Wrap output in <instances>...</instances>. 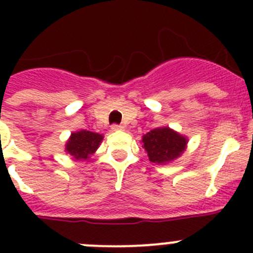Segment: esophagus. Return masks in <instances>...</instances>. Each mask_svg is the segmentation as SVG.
<instances>
[{
  "mask_svg": "<svg viewBox=\"0 0 253 253\" xmlns=\"http://www.w3.org/2000/svg\"><path fill=\"white\" fill-rule=\"evenodd\" d=\"M111 129H113L114 131H118V130H124V125H118V124H114L111 125Z\"/></svg>",
  "mask_w": 253,
  "mask_h": 253,
  "instance_id": "obj_1",
  "label": "esophagus"
}]
</instances>
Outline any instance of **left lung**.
Listing matches in <instances>:
<instances>
[{"mask_svg":"<svg viewBox=\"0 0 253 253\" xmlns=\"http://www.w3.org/2000/svg\"><path fill=\"white\" fill-rule=\"evenodd\" d=\"M140 142L151 162L167 165L182 156L189 138L169 126H160L144 134Z\"/></svg>","mask_w":253,"mask_h":253,"instance_id":"1","label":"left lung"}]
</instances>
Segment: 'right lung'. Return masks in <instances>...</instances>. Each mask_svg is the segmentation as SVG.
I'll return each instance as SVG.
<instances>
[{"label": "right lung", "instance_id": "right-lung-1", "mask_svg": "<svg viewBox=\"0 0 253 253\" xmlns=\"http://www.w3.org/2000/svg\"><path fill=\"white\" fill-rule=\"evenodd\" d=\"M104 135L88 130H78L71 133V137L66 142V153L72 156L77 161H86L97 151Z\"/></svg>", "mask_w": 253, "mask_h": 253}]
</instances>
